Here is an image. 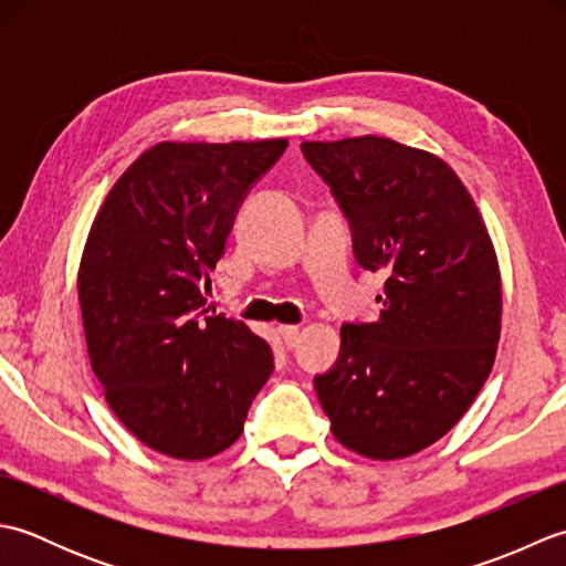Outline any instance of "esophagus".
Returning <instances> with one entry per match:
<instances>
[{"label": "esophagus", "instance_id": "obj_1", "mask_svg": "<svg viewBox=\"0 0 566 566\" xmlns=\"http://www.w3.org/2000/svg\"><path fill=\"white\" fill-rule=\"evenodd\" d=\"M280 335H282V343L286 347H294L298 343V328L296 326H280Z\"/></svg>", "mask_w": 566, "mask_h": 566}]
</instances>
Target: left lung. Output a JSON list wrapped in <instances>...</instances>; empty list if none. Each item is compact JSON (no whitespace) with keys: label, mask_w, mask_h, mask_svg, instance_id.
Masks as SVG:
<instances>
[{"label":"left lung","mask_w":566,"mask_h":566,"mask_svg":"<svg viewBox=\"0 0 566 566\" xmlns=\"http://www.w3.org/2000/svg\"><path fill=\"white\" fill-rule=\"evenodd\" d=\"M302 153L381 272L375 323H345L338 363L314 379L335 440L401 460L454 428L494 367L501 272L462 179L438 155L381 136L306 140Z\"/></svg>","instance_id":"1"}]
</instances>
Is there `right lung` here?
<instances>
[{"label":"right lung","instance_id":"1","mask_svg":"<svg viewBox=\"0 0 566 566\" xmlns=\"http://www.w3.org/2000/svg\"><path fill=\"white\" fill-rule=\"evenodd\" d=\"M284 138L158 143L116 179L77 272L84 340L116 418L175 460L240 438L270 379V345L243 321L209 316L203 284L223 258L248 189Z\"/></svg>","mask_w":566,"mask_h":566}]
</instances>
